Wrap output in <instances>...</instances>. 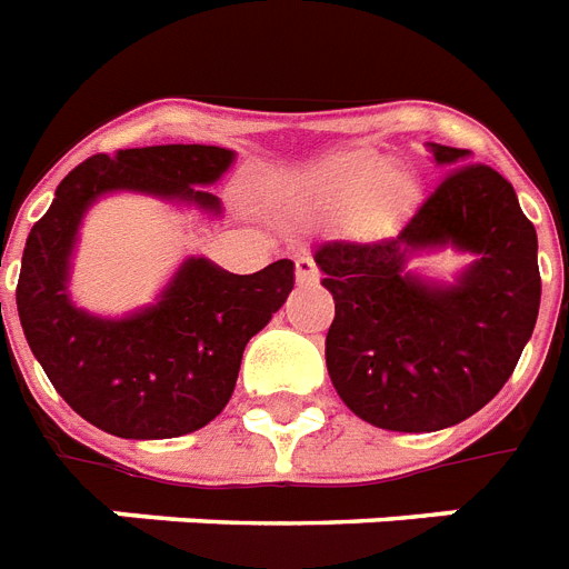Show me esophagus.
Returning <instances> with one entry per match:
<instances>
[{
	"mask_svg": "<svg viewBox=\"0 0 569 569\" xmlns=\"http://www.w3.org/2000/svg\"><path fill=\"white\" fill-rule=\"evenodd\" d=\"M295 277H298V283L301 286H316L319 283V266L312 262L310 257H301L295 262Z\"/></svg>",
	"mask_w": 569,
	"mask_h": 569,
	"instance_id": "1",
	"label": "esophagus"
}]
</instances>
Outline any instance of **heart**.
Returning <instances> with one entry per match:
<instances>
[{
	"instance_id": "1",
	"label": "heart",
	"mask_w": 569,
	"mask_h": 569,
	"mask_svg": "<svg viewBox=\"0 0 569 569\" xmlns=\"http://www.w3.org/2000/svg\"><path fill=\"white\" fill-rule=\"evenodd\" d=\"M380 156L369 150H348L321 159L292 182V194L303 206L355 203V221L363 232L387 230L413 194V180L398 168H380Z\"/></svg>"
}]
</instances>
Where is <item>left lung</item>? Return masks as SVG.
I'll return each instance as SVG.
<instances>
[{
	"mask_svg": "<svg viewBox=\"0 0 569 569\" xmlns=\"http://www.w3.org/2000/svg\"><path fill=\"white\" fill-rule=\"evenodd\" d=\"M449 168L389 239L325 241L312 259L337 316L328 375L348 410L387 431H442L478 413L511 378L540 310L538 232L502 173L469 150L428 144ZM458 249L455 281L409 268Z\"/></svg>",
	"mask_w": 569,
	"mask_h": 569,
	"instance_id": "1",
	"label": "left lung"
}]
</instances>
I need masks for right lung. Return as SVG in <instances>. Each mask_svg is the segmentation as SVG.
<instances>
[{
    "label": "right lung",
    "instance_id": "1",
    "mask_svg": "<svg viewBox=\"0 0 569 569\" xmlns=\"http://www.w3.org/2000/svg\"><path fill=\"white\" fill-rule=\"evenodd\" d=\"M236 153L212 144H159L91 156L67 173L22 250L17 312L31 355L58 396L100 431L168 440L203 428L230 401L241 355L295 286L292 259L230 274L189 257L153 303L120 319L76 307L70 268L84 214L100 197L136 191L221 214L209 186Z\"/></svg>",
    "mask_w": 569,
    "mask_h": 569
}]
</instances>
